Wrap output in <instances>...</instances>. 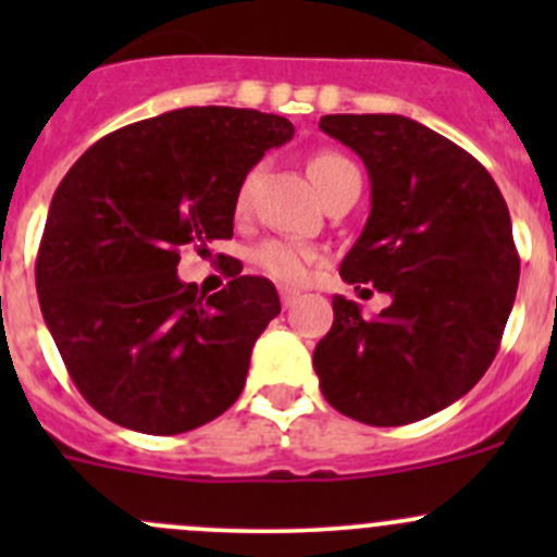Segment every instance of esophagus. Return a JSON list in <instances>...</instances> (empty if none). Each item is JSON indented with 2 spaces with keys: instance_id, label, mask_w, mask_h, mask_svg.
<instances>
[{
  "instance_id": "34e87169",
  "label": "esophagus",
  "mask_w": 557,
  "mask_h": 557,
  "mask_svg": "<svg viewBox=\"0 0 557 557\" xmlns=\"http://www.w3.org/2000/svg\"><path fill=\"white\" fill-rule=\"evenodd\" d=\"M296 299H299V290H294V288H280V301H283L285 310H288V307L294 305Z\"/></svg>"
}]
</instances>
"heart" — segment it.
Masks as SVG:
<instances>
[{"label": "heart", "instance_id": "b5f03b06", "mask_svg": "<svg viewBox=\"0 0 557 557\" xmlns=\"http://www.w3.org/2000/svg\"><path fill=\"white\" fill-rule=\"evenodd\" d=\"M347 166L352 164L345 159V156L323 150V153L312 156L310 164H307V172H310L318 194H323V190L329 188L331 180H334L342 170H347ZM245 205H247V183L239 188V196H237L239 210H243ZM252 261H256V267L261 269V272H267L269 277L280 280V283L299 285L310 277L318 256H314V250H310V247L301 243H290V239H267V243L256 247Z\"/></svg>", "mask_w": 557, "mask_h": 557}]
</instances>
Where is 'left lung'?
Here are the masks:
<instances>
[{"instance_id": "obj_1", "label": "left lung", "mask_w": 557, "mask_h": 557, "mask_svg": "<svg viewBox=\"0 0 557 557\" xmlns=\"http://www.w3.org/2000/svg\"><path fill=\"white\" fill-rule=\"evenodd\" d=\"M361 156L372 210L339 274L391 305L374 320L334 296L312 367L325 401L367 425H407L480 383L512 312L520 258L507 201L485 166L404 115H323Z\"/></svg>"}]
</instances>
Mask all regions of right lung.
Wrapping results in <instances>:
<instances>
[{
  "instance_id": "1",
  "label": "right lung",
  "mask_w": 557,
  "mask_h": 557,
  "mask_svg": "<svg viewBox=\"0 0 557 557\" xmlns=\"http://www.w3.org/2000/svg\"><path fill=\"white\" fill-rule=\"evenodd\" d=\"M294 137L239 107H183L107 134L55 188L37 252L45 325L88 404L123 429L172 436L226 412L280 296L234 272L207 296L180 247L234 234L247 172Z\"/></svg>"
}]
</instances>
